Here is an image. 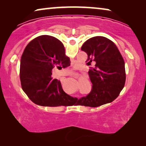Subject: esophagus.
Instances as JSON below:
<instances>
[{
  "instance_id": "34e87169",
  "label": "esophagus",
  "mask_w": 146,
  "mask_h": 146,
  "mask_svg": "<svg viewBox=\"0 0 146 146\" xmlns=\"http://www.w3.org/2000/svg\"><path fill=\"white\" fill-rule=\"evenodd\" d=\"M65 74H66V76H70V75H72L73 74V73L71 71H66L65 72Z\"/></svg>"
}]
</instances>
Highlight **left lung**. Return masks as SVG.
Here are the masks:
<instances>
[{
	"instance_id": "obj_1",
	"label": "left lung",
	"mask_w": 146,
	"mask_h": 146,
	"mask_svg": "<svg viewBox=\"0 0 146 146\" xmlns=\"http://www.w3.org/2000/svg\"><path fill=\"white\" fill-rule=\"evenodd\" d=\"M88 55L86 64H94L88 72L92 87L86 96L78 100L77 105L98 107L111 102L118 96L125 82V63L112 41L104 36H94L81 48Z\"/></svg>"
}]
</instances>
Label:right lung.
<instances>
[{
  "mask_svg": "<svg viewBox=\"0 0 146 146\" xmlns=\"http://www.w3.org/2000/svg\"><path fill=\"white\" fill-rule=\"evenodd\" d=\"M70 65V58L66 56L64 46L59 40L51 36H40L29 42L22 55L20 66L22 88L37 105L65 106L74 98L64 92L60 81L53 79L52 71L55 68L60 70Z\"/></svg>",
  "mask_w": 146,
  "mask_h": 146,
  "instance_id": "add662e5",
  "label": "right lung"
}]
</instances>
